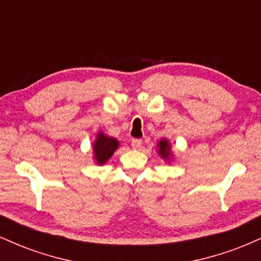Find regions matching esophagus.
<instances>
[{"mask_svg":"<svg viewBox=\"0 0 261 261\" xmlns=\"http://www.w3.org/2000/svg\"><path fill=\"white\" fill-rule=\"evenodd\" d=\"M131 146H133V148H135V149L141 148V146H142V140L133 139L131 140Z\"/></svg>","mask_w":261,"mask_h":261,"instance_id":"obj_1","label":"esophagus"}]
</instances>
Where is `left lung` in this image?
<instances>
[{"label":"left lung","mask_w":261,"mask_h":261,"mask_svg":"<svg viewBox=\"0 0 261 261\" xmlns=\"http://www.w3.org/2000/svg\"><path fill=\"white\" fill-rule=\"evenodd\" d=\"M158 146H160V149H158V153H160L162 157L164 158V160H169L170 145H169L168 141H167L166 139L161 140L160 143H158Z\"/></svg>","instance_id":"8db88e82"}]
</instances>
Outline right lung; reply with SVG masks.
I'll return each mask as SVG.
<instances>
[{"mask_svg": "<svg viewBox=\"0 0 261 261\" xmlns=\"http://www.w3.org/2000/svg\"><path fill=\"white\" fill-rule=\"evenodd\" d=\"M119 147V141L113 137L106 136L103 133L98 134L97 140L93 143V151H94V158L98 164H104L112 157L116 148Z\"/></svg>", "mask_w": 261, "mask_h": 261, "instance_id": "1", "label": "right lung"}]
</instances>
